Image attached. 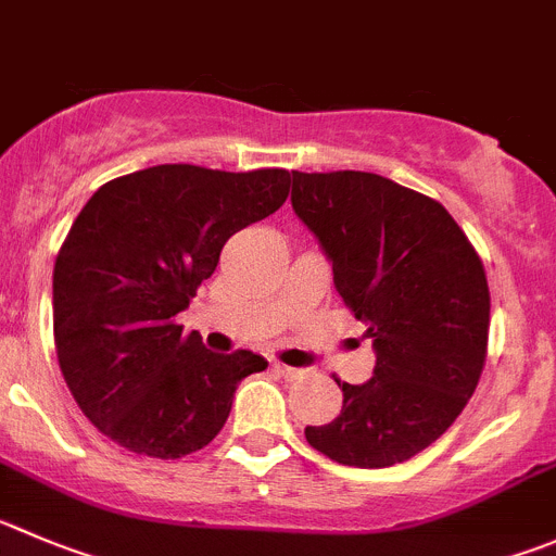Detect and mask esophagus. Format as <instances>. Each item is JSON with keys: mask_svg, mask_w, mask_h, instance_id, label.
Instances as JSON below:
<instances>
[{"mask_svg": "<svg viewBox=\"0 0 556 556\" xmlns=\"http://www.w3.org/2000/svg\"><path fill=\"white\" fill-rule=\"evenodd\" d=\"M271 370L277 372V376L288 378V381H293V378H299V376H302V370H299V367L282 365V362H274V365H271Z\"/></svg>", "mask_w": 556, "mask_h": 556, "instance_id": "obj_1", "label": "esophagus"}]
</instances>
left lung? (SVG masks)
Wrapping results in <instances>:
<instances>
[{"instance_id": "1", "label": "left lung", "mask_w": 556, "mask_h": 556, "mask_svg": "<svg viewBox=\"0 0 556 556\" xmlns=\"http://www.w3.org/2000/svg\"><path fill=\"white\" fill-rule=\"evenodd\" d=\"M290 202L376 349L370 381L334 378L340 417L304 435L337 464H403L458 419L480 381L491 324L480 254L442 202L381 175L293 173Z\"/></svg>"}]
</instances>
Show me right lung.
I'll list each match as a JSON object with an SVG mask.
<instances>
[{
  "label": "right lung",
  "mask_w": 556,
  "mask_h": 556,
  "mask_svg": "<svg viewBox=\"0 0 556 556\" xmlns=\"http://www.w3.org/2000/svg\"><path fill=\"white\" fill-rule=\"evenodd\" d=\"M288 169L159 164L103 184L54 263V345L85 417L121 447L175 460L225 428L238 383L268 362L214 354L184 313L232 232L288 200Z\"/></svg>",
  "instance_id": "1"
}]
</instances>
